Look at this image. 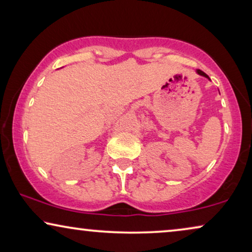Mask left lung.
Segmentation results:
<instances>
[{
    "label": "left lung",
    "mask_w": 252,
    "mask_h": 252,
    "mask_svg": "<svg viewBox=\"0 0 252 252\" xmlns=\"http://www.w3.org/2000/svg\"><path fill=\"white\" fill-rule=\"evenodd\" d=\"M196 72H197V74H199V75H202V77H205L206 79H209V80H210L209 75H208V74H206V73H204V72H203V71H201V70H197V71H196Z\"/></svg>",
    "instance_id": "obj_1"
}]
</instances>
